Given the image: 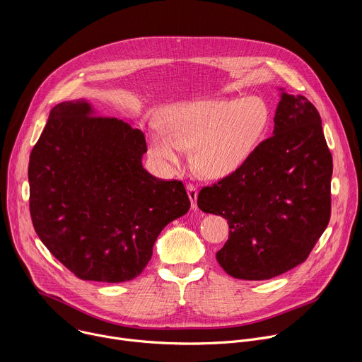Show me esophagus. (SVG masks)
I'll list each match as a JSON object with an SVG mask.
<instances>
[{"mask_svg": "<svg viewBox=\"0 0 362 362\" xmlns=\"http://www.w3.org/2000/svg\"><path fill=\"white\" fill-rule=\"evenodd\" d=\"M186 189H187V194H189V199L192 203V208L196 209L197 208V187L193 183H187Z\"/></svg>", "mask_w": 362, "mask_h": 362, "instance_id": "obj_1", "label": "esophagus"}]
</instances>
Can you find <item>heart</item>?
I'll use <instances>...</instances> for the list:
<instances>
[{
  "label": "heart",
  "instance_id": "1",
  "mask_svg": "<svg viewBox=\"0 0 362 362\" xmlns=\"http://www.w3.org/2000/svg\"><path fill=\"white\" fill-rule=\"evenodd\" d=\"M268 123L265 103L257 97L208 98L172 107L168 132L154 127L148 134L151 153L175 163L183 148H192L194 169L206 177L236 170L259 141Z\"/></svg>",
  "mask_w": 362,
  "mask_h": 362
}]
</instances>
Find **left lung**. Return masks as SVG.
Wrapping results in <instances>:
<instances>
[{
    "instance_id": "1",
    "label": "left lung",
    "mask_w": 362,
    "mask_h": 362,
    "mask_svg": "<svg viewBox=\"0 0 362 362\" xmlns=\"http://www.w3.org/2000/svg\"><path fill=\"white\" fill-rule=\"evenodd\" d=\"M274 122L271 137L197 196L199 209L228 219L216 259L238 279H271L305 262L331 218L332 156L318 110L282 93Z\"/></svg>"
}]
</instances>
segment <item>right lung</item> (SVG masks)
<instances>
[{"label":"right lung","instance_id":"right-lung-1","mask_svg":"<svg viewBox=\"0 0 362 362\" xmlns=\"http://www.w3.org/2000/svg\"><path fill=\"white\" fill-rule=\"evenodd\" d=\"M146 151L143 132L94 116L84 100L49 112L30 154V215L45 247L77 278L134 279L163 228L189 211L180 180L143 169Z\"/></svg>","mask_w":362,"mask_h":362}]
</instances>
